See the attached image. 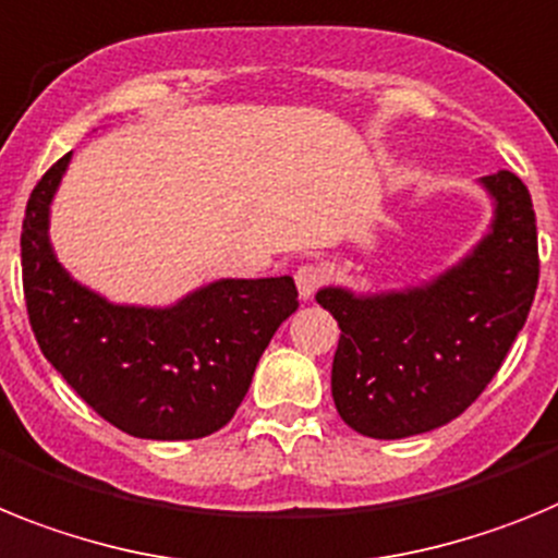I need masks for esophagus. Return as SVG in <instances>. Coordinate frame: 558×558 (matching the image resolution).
<instances>
[{
	"label": "esophagus",
	"mask_w": 558,
	"mask_h": 558,
	"mask_svg": "<svg viewBox=\"0 0 558 558\" xmlns=\"http://www.w3.org/2000/svg\"><path fill=\"white\" fill-rule=\"evenodd\" d=\"M294 283H298L300 298L308 300L314 292H317L319 286L326 283V269L317 264H303L298 266V272H294Z\"/></svg>",
	"instance_id": "esophagus-1"
}]
</instances>
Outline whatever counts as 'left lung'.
Wrapping results in <instances>:
<instances>
[{"mask_svg":"<svg viewBox=\"0 0 558 558\" xmlns=\"http://www.w3.org/2000/svg\"><path fill=\"white\" fill-rule=\"evenodd\" d=\"M483 185L497 198L494 230L452 272L381 298L317 294L342 331L333 404L367 438H407L458 418L525 326L539 283L534 202L511 171L492 173Z\"/></svg>","mask_w":558,"mask_h":558,"instance_id":"left-lung-1","label":"left lung"}]
</instances>
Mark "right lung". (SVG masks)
Masks as SVG:
<instances>
[{
	"mask_svg": "<svg viewBox=\"0 0 558 558\" xmlns=\"http://www.w3.org/2000/svg\"><path fill=\"white\" fill-rule=\"evenodd\" d=\"M70 154L38 179L22 221L27 317L50 365L134 438L193 440L235 415L272 333L298 308L289 275L219 280L173 308L111 306L61 269L47 213Z\"/></svg>",
	"mask_w": 558,
	"mask_h": 558,
	"instance_id": "1",
	"label": "right lung"
}]
</instances>
